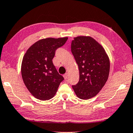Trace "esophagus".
I'll list each match as a JSON object with an SVG mask.
<instances>
[{"instance_id":"obj_1","label":"esophagus","mask_w":133,"mask_h":133,"mask_svg":"<svg viewBox=\"0 0 133 133\" xmlns=\"http://www.w3.org/2000/svg\"><path fill=\"white\" fill-rule=\"evenodd\" d=\"M63 77H64V79H67V78H68V74L65 73V74H64Z\"/></svg>"}]
</instances>
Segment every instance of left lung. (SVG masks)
<instances>
[{"label": "left lung", "mask_w": 133, "mask_h": 133, "mask_svg": "<svg viewBox=\"0 0 133 133\" xmlns=\"http://www.w3.org/2000/svg\"><path fill=\"white\" fill-rule=\"evenodd\" d=\"M71 51L79 69V79L72 86L78 98L88 100L97 95L109 77L110 63L103 46L91 36L75 37Z\"/></svg>", "instance_id": "1"}]
</instances>
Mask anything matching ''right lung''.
I'll use <instances>...</instances> for the list:
<instances>
[{"label": "right lung", "mask_w": 133, "mask_h": 133, "mask_svg": "<svg viewBox=\"0 0 133 133\" xmlns=\"http://www.w3.org/2000/svg\"><path fill=\"white\" fill-rule=\"evenodd\" d=\"M68 37L47 38L38 41L26 50L21 64V74L27 89L35 98L47 100L53 98L64 79L52 59L55 51L67 41Z\"/></svg>", "instance_id": "obj_1"}]
</instances>
